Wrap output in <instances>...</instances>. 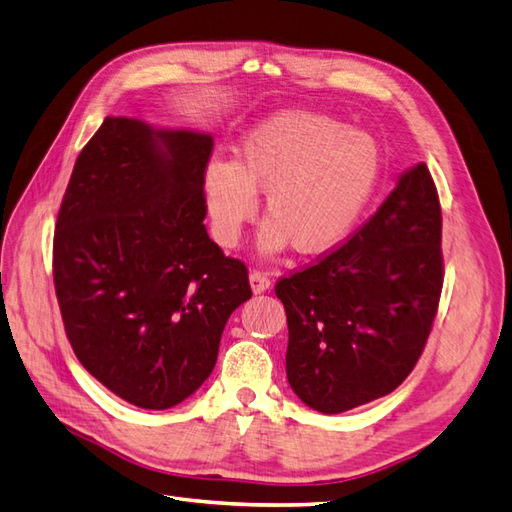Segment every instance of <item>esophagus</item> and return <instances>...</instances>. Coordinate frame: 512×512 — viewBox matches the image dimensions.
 <instances>
[{
    "label": "esophagus",
    "instance_id": "1",
    "mask_svg": "<svg viewBox=\"0 0 512 512\" xmlns=\"http://www.w3.org/2000/svg\"><path fill=\"white\" fill-rule=\"evenodd\" d=\"M248 279H251V287H253L255 294H261V292L270 290V285H272L268 272H264V270H251V274H248Z\"/></svg>",
    "mask_w": 512,
    "mask_h": 512
}]
</instances>
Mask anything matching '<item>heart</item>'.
<instances>
[{"mask_svg": "<svg viewBox=\"0 0 512 512\" xmlns=\"http://www.w3.org/2000/svg\"><path fill=\"white\" fill-rule=\"evenodd\" d=\"M378 177L381 151L368 134L331 116L287 110L244 138L238 162H209L203 183L225 246L238 244L257 214V192H266L270 220L259 235L261 248L279 253L294 244L303 255H322L355 231Z\"/></svg>", "mask_w": 512, "mask_h": 512, "instance_id": "heart-1", "label": "heart"}]
</instances>
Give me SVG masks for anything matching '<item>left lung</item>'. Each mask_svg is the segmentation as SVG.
Returning a JSON list of instances; mask_svg holds the SVG:
<instances>
[{"instance_id":"left-lung-1","label":"left lung","mask_w":512,"mask_h":512,"mask_svg":"<svg viewBox=\"0 0 512 512\" xmlns=\"http://www.w3.org/2000/svg\"><path fill=\"white\" fill-rule=\"evenodd\" d=\"M441 287L439 194L417 164L357 233L274 285L296 396L331 415L391 393L422 357Z\"/></svg>"}]
</instances>
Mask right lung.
Listing matches in <instances>:
<instances>
[{"mask_svg": "<svg viewBox=\"0 0 512 512\" xmlns=\"http://www.w3.org/2000/svg\"><path fill=\"white\" fill-rule=\"evenodd\" d=\"M214 140L108 116L73 166L54 231V285L75 357L116 396L162 411L212 374L253 296L244 261L209 240Z\"/></svg>", "mask_w": 512, "mask_h": 512, "instance_id": "1", "label": "right lung"}]
</instances>
